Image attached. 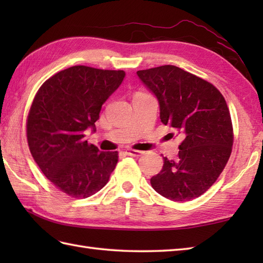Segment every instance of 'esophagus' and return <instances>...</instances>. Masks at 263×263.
Returning <instances> with one entry per match:
<instances>
[{
	"label": "esophagus",
	"instance_id": "esophagus-1",
	"mask_svg": "<svg viewBox=\"0 0 263 263\" xmlns=\"http://www.w3.org/2000/svg\"><path fill=\"white\" fill-rule=\"evenodd\" d=\"M126 154H127L128 156H132V157H139V156H141L143 153L140 152V150L128 149V150H126Z\"/></svg>",
	"mask_w": 263,
	"mask_h": 263
}]
</instances>
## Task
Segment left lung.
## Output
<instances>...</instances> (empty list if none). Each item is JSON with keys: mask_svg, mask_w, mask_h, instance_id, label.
Masks as SVG:
<instances>
[{"mask_svg": "<svg viewBox=\"0 0 263 263\" xmlns=\"http://www.w3.org/2000/svg\"><path fill=\"white\" fill-rule=\"evenodd\" d=\"M138 77L158 99L160 121L183 137L176 160L164 157L150 178L156 192L173 201L200 197L224 171L232 153L233 125L218 89L174 65L140 70Z\"/></svg>", "mask_w": 263, "mask_h": 263, "instance_id": "8db88e82", "label": "left lung"}]
</instances>
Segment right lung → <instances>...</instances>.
Wrapping results in <instances>:
<instances>
[{
	"instance_id": "right-lung-1",
	"label": "right lung",
	"mask_w": 263,
	"mask_h": 263,
	"mask_svg": "<svg viewBox=\"0 0 263 263\" xmlns=\"http://www.w3.org/2000/svg\"><path fill=\"white\" fill-rule=\"evenodd\" d=\"M122 70L71 66L38 89L27 119V140L36 164L60 191L85 199L108 182L117 152H99L85 139L95 132L103 104L124 79Z\"/></svg>"
}]
</instances>
